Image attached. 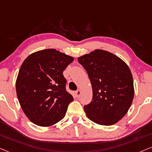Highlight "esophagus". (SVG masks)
Listing matches in <instances>:
<instances>
[{"mask_svg": "<svg viewBox=\"0 0 152 152\" xmlns=\"http://www.w3.org/2000/svg\"><path fill=\"white\" fill-rule=\"evenodd\" d=\"M81 94H82V92H81V91L80 90V89H78V90H77L76 91H75V96H76V97H77V98H79V97L81 96Z\"/></svg>", "mask_w": 152, "mask_h": 152, "instance_id": "1", "label": "esophagus"}]
</instances>
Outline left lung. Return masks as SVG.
Segmentation results:
<instances>
[{"label":"left lung","mask_w":152,"mask_h":152,"mask_svg":"<svg viewBox=\"0 0 152 152\" xmlns=\"http://www.w3.org/2000/svg\"><path fill=\"white\" fill-rule=\"evenodd\" d=\"M92 87L86 115L99 125H112L128 113L134 98L133 78L128 65L117 56L96 49L78 58Z\"/></svg>","instance_id":"obj_1"}]
</instances>
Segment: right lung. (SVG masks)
<instances>
[{"mask_svg": "<svg viewBox=\"0 0 152 152\" xmlns=\"http://www.w3.org/2000/svg\"><path fill=\"white\" fill-rule=\"evenodd\" d=\"M74 61L53 48L31 53L24 60L16 80V92L22 110L39 126H51L65 117L73 97L65 89L63 72Z\"/></svg>", "mask_w": 152, "mask_h": 152, "instance_id": "add662e5", "label": "right lung"}]
</instances>
